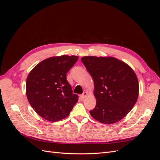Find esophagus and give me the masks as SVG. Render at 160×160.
<instances>
[{
  "label": "esophagus",
  "instance_id": "obj_1",
  "mask_svg": "<svg viewBox=\"0 0 160 160\" xmlns=\"http://www.w3.org/2000/svg\"><path fill=\"white\" fill-rule=\"evenodd\" d=\"M87 96H88V93H87V92H86V91L83 92V94H82V95H81V98H85Z\"/></svg>",
  "mask_w": 160,
  "mask_h": 160
}]
</instances>
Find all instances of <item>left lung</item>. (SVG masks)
<instances>
[{
    "instance_id": "obj_1",
    "label": "left lung",
    "mask_w": 160,
    "mask_h": 160,
    "mask_svg": "<svg viewBox=\"0 0 160 160\" xmlns=\"http://www.w3.org/2000/svg\"><path fill=\"white\" fill-rule=\"evenodd\" d=\"M94 81L96 105L90 114L98 122L111 124L122 119L138 98L139 83L131 67L114 57L81 58Z\"/></svg>"
}]
</instances>
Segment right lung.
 Listing matches in <instances>:
<instances>
[{"instance_id":"obj_1","label":"right lung","mask_w":160,"mask_h":160,"mask_svg":"<svg viewBox=\"0 0 160 160\" xmlns=\"http://www.w3.org/2000/svg\"><path fill=\"white\" fill-rule=\"evenodd\" d=\"M78 60L77 56L62 55L39 62L28 74L26 93L38 115L49 122L67 118L78 101L67 80V73Z\"/></svg>"}]
</instances>
